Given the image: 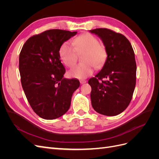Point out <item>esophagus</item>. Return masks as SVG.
Listing matches in <instances>:
<instances>
[{"label": "esophagus", "instance_id": "esophagus-1", "mask_svg": "<svg viewBox=\"0 0 159 159\" xmlns=\"http://www.w3.org/2000/svg\"><path fill=\"white\" fill-rule=\"evenodd\" d=\"M85 83H86V81H85V80H80V84H85Z\"/></svg>", "mask_w": 159, "mask_h": 159}]
</instances>
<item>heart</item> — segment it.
Segmentation results:
<instances>
[{"label": "heart", "instance_id": "heart-1", "mask_svg": "<svg viewBox=\"0 0 159 159\" xmlns=\"http://www.w3.org/2000/svg\"><path fill=\"white\" fill-rule=\"evenodd\" d=\"M73 46L65 42L60 48L59 55L61 60L68 67L76 63L78 55L82 54L83 63L72 68L69 71L70 76L78 79H84L93 74L94 66L100 68L107 57V51L103 44L95 36L89 33L82 34L72 41Z\"/></svg>", "mask_w": 159, "mask_h": 159}]
</instances>
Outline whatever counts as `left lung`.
I'll use <instances>...</instances> for the list:
<instances>
[{"label":"left lung","mask_w":159,"mask_h":159,"mask_svg":"<svg viewBox=\"0 0 159 159\" xmlns=\"http://www.w3.org/2000/svg\"><path fill=\"white\" fill-rule=\"evenodd\" d=\"M102 40L107 57L98 74L90 78V98L95 111L107 116L122 113L131 102L136 84L137 66L131 43L107 28L89 30Z\"/></svg>","instance_id":"8db88e82"}]
</instances>
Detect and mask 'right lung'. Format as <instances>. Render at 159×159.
Returning a JSON list of instances; mask_svg holds the SVG:
<instances>
[{"mask_svg":"<svg viewBox=\"0 0 159 159\" xmlns=\"http://www.w3.org/2000/svg\"><path fill=\"white\" fill-rule=\"evenodd\" d=\"M77 32L52 29L28 38L19 56L21 84L32 109L44 119L68 111L72 95L80 87L76 79H66L59 50Z\"/></svg>","mask_w":159,"mask_h":159,"instance_id":"1","label":"right lung"}]
</instances>
